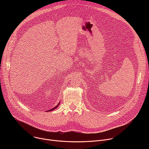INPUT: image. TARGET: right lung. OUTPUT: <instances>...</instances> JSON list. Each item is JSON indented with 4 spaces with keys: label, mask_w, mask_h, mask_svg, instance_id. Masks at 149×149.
Wrapping results in <instances>:
<instances>
[{
    "label": "right lung",
    "mask_w": 149,
    "mask_h": 149,
    "mask_svg": "<svg viewBox=\"0 0 149 149\" xmlns=\"http://www.w3.org/2000/svg\"><path fill=\"white\" fill-rule=\"evenodd\" d=\"M59 105V104H58V105H56V106H55V107H54V108H53V109H51V110H49V111H52V110H55V109H56V108H57V107H58V105Z\"/></svg>",
    "instance_id": "obj_1"
}]
</instances>
